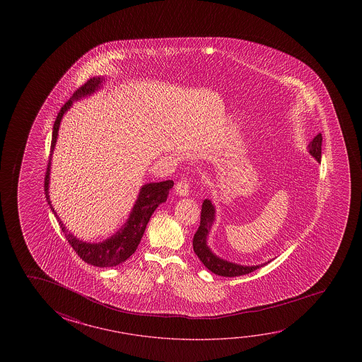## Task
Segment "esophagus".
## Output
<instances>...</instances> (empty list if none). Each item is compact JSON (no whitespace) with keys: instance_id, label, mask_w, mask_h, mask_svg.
<instances>
[{"instance_id":"34e87169","label":"esophagus","mask_w":362,"mask_h":362,"mask_svg":"<svg viewBox=\"0 0 362 362\" xmlns=\"http://www.w3.org/2000/svg\"><path fill=\"white\" fill-rule=\"evenodd\" d=\"M175 193L180 197L189 196V183L187 179H182L178 184L175 185Z\"/></svg>"}]
</instances>
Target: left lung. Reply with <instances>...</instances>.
Returning a JSON list of instances; mask_svg holds the SVG:
<instances>
[{"instance_id": "obj_1", "label": "left lung", "mask_w": 362, "mask_h": 362, "mask_svg": "<svg viewBox=\"0 0 362 362\" xmlns=\"http://www.w3.org/2000/svg\"><path fill=\"white\" fill-rule=\"evenodd\" d=\"M308 153L313 156L315 160L320 163V155H322V135L318 134L314 136L313 140L309 143ZM216 221V208L212 202L209 199H204L202 204L201 225L197 230L196 235L193 238V250L196 255L199 257V260L203 262V265L207 267L209 272L219 275V276H240V275H246V274L252 273L260 267H265L270 261L260 264V265H241L236 262L225 260L222 257L216 255L211 247L208 246V236L212 228V225Z\"/></svg>"}]
</instances>
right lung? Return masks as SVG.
Returning <instances> with one entry per match:
<instances>
[{"mask_svg": "<svg viewBox=\"0 0 362 362\" xmlns=\"http://www.w3.org/2000/svg\"><path fill=\"white\" fill-rule=\"evenodd\" d=\"M103 82H106V79L103 77L90 78L89 81H87V83H84L81 88H78L74 92V95H71V100H68L66 105L60 108L53 126L50 159H49L48 169L45 174L44 190H45V197H47L49 207L53 211L54 216L57 217L60 227H62V231L64 232L68 243H71V247L77 252L78 256L82 260L86 261L87 264H90L93 267H111L122 264L136 251L151 214H154L155 209L159 207L161 203L166 201L169 190L172 189L174 182L165 180V182H159V183L144 184L141 189L139 192L136 202L131 209L129 218L126 219V222L119 227L117 232H115L111 238L103 240L102 243H86L66 230V225L62 222L59 216L54 211L53 204H52L50 196H49L52 155H53L57 139H58L60 122L63 119V116L68 112V110H71L73 102L93 95L95 90L101 88Z\"/></svg>", "mask_w": 362, "mask_h": 362, "instance_id": "1", "label": "right lung"}]
</instances>
